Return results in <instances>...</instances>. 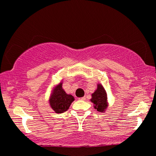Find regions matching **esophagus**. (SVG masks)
<instances>
[{
    "mask_svg": "<svg viewBox=\"0 0 156 156\" xmlns=\"http://www.w3.org/2000/svg\"><path fill=\"white\" fill-rule=\"evenodd\" d=\"M79 100H82V101H84V100H86V98H85V97H81V98H79Z\"/></svg>",
    "mask_w": 156,
    "mask_h": 156,
    "instance_id": "esophagus-1",
    "label": "esophagus"
}]
</instances>
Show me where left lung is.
<instances>
[{"mask_svg":"<svg viewBox=\"0 0 156 156\" xmlns=\"http://www.w3.org/2000/svg\"><path fill=\"white\" fill-rule=\"evenodd\" d=\"M91 101L94 104V107L99 112H103L107 107V96L101 84L97 85V89L91 94Z\"/></svg>","mask_w":156,"mask_h":156,"instance_id":"obj_1","label":"left lung"}]
</instances>
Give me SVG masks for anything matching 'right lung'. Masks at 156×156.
Wrapping results in <instances>:
<instances>
[{"instance_id": "obj_1", "label": "right lung", "mask_w": 156, "mask_h": 156, "mask_svg": "<svg viewBox=\"0 0 156 156\" xmlns=\"http://www.w3.org/2000/svg\"><path fill=\"white\" fill-rule=\"evenodd\" d=\"M62 86V84L60 83L55 87L50 99V106L57 114L66 112L74 100L72 95L66 94Z\"/></svg>"}]
</instances>
